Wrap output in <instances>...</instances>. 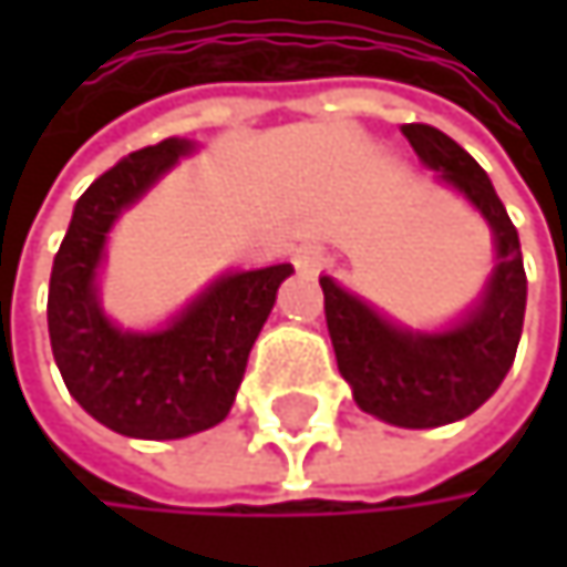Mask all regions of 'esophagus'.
I'll return each mask as SVG.
<instances>
[{"label":"esophagus","mask_w":567,"mask_h":567,"mask_svg":"<svg viewBox=\"0 0 567 567\" xmlns=\"http://www.w3.org/2000/svg\"><path fill=\"white\" fill-rule=\"evenodd\" d=\"M295 266H298L301 272H321V266H324V249H318V246H301V249H295Z\"/></svg>","instance_id":"34e87169"}]
</instances>
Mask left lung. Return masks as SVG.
Returning <instances> with one entry per match:
<instances>
[{
	"instance_id": "8db88e82",
	"label": "left lung",
	"mask_w": 567,
	"mask_h": 567,
	"mask_svg": "<svg viewBox=\"0 0 567 567\" xmlns=\"http://www.w3.org/2000/svg\"><path fill=\"white\" fill-rule=\"evenodd\" d=\"M403 137L493 229L496 266L480 298L446 328H406L331 276H321L324 318L338 371L354 403L394 426L430 430L470 416L499 391L525 321V269L518 233L486 171L443 131L403 124Z\"/></svg>"
}]
</instances>
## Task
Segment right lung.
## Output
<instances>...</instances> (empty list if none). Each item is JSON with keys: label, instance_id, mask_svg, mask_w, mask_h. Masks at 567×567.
<instances>
[{"label": "right lung", "instance_id": "add662e5", "mask_svg": "<svg viewBox=\"0 0 567 567\" xmlns=\"http://www.w3.org/2000/svg\"><path fill=\"white\" fill-rule=\"evenodd\" d=\"M196 144L167 137L127 154L74 203L49 282V338L68 394L134 440H179L226 420L288 262L226 272L164 328H117L97 295L107 233Z\"/></svg>", "mask_w": 567, "mask_h": 567}]
</instances>
